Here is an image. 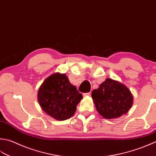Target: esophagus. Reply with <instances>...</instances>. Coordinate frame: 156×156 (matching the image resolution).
Segmentation results:
<instances>
[{
    "label": "esophagus",
    "mask_w": 156,
    "mask_h": 156,
    "mask_svg": "<svg viewBox=\"0 0 156 156\" xmlns=\"http://www.w3.org/2000/svg\"><path fill=\"white\" fill-rule=\"evenodd\" d=\"M90 94H91V93H90V92H89V93H84L83 94V96L84 97H89V96H90Z\"/></svg>",
    "instance_id": "esophagus-1"
}]
</instances>
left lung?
<instances>
[{
  "mask_svg": "<svg viewBox=\"0 0 156 156\" xmlns=\"http://www.w3.org/2000/svg\"><path fill=\"white\" fill-rule=\"evenodd\" d=\"M97 111L105 119H114L126 114L133 104L129 88L121 82L107 78L92 92Z\"/></svg>",
  "mask_w": 156,
  "mask_h": 156,
  "instance_id": "1",
  "label": "left lung"
}]
</instances>
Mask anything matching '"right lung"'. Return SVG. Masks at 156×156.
Returning a JSON list of instances; mask_svg holds the SVG:
<instances>
[{"instance_id":"obj_1","label":"right lung","mask_w":156,"mask_h":156,"mask_svg":"<svg viewBox=\"0 0 156 156\" xmlns=\"http://www.w3.org/2000/svg\"><path fill=\"white\" fill-rule=\"evenodd\" d=\"M42 110L57 120L63 121L75 114L76 106L83 98L70 83L66 74L57 72L42 82L37 94Z\"/></svg>"}]
</instances>
